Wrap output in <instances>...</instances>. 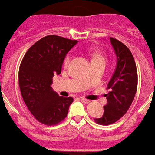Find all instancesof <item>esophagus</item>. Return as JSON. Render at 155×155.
Listing matches in <instances>:
<instances>
[{"label": "esophagus", "mask_w": 155, "mask_h": 155, "mask_svg": "<svg viewBox=\"0 0 155 155\" xmlns=\"http://www.w3.org/2000/svg\"><path fill=\"white\" fill-rule=\"evenodd\" d=\"M81 101L83 103H89V102H91V101L88 100V99H85V98H83V97H81Z\"/></svg>", "instance_id": "1"}]
</instances>
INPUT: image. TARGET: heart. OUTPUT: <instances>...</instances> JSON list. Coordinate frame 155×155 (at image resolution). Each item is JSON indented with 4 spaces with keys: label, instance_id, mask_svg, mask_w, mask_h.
<instances>
[{
    "label": "heart",
    "instance_id": "1",
    "mask_svg": "<svg viewBox=\"0 0 155 155\" xmlns=\"http://www.w3.org/2000/svg\"><path fill=\"white\" fill-rule=\"evenodd\" d=\"M93 61H103V62L106 63V59H105V57H104L103 55L97 53V54L94 55ZM69 62H70V57H66L64 59V65H67L69 64Z\"/></svg>",
    "mask_w": 155,
    "mask_h": 155
}]
</instances>
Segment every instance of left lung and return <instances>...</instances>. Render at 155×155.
I'll use <instances>...</instances> for the list:
<instances>
[{
    "label": "left lung",
    "mask_w": 155,
    "mask_h": 155,
    "mask_svg": "<svg viewBox=\"0 0 155 155\" xmlns=\"http://www.w3.org/2000/svg\"><path fill=\"white\" fill-rule=\"evenodd\" d=\"M111 44L117 55V67L112 77L108 82L106 94L107 103L104 106V113L101 117L95 119L101 125H110L118 121L125 115L138 87L137 67L131 51L119 40L110 38Z\"/></svg>",
    "instance_id": "1"
}]
</instances>
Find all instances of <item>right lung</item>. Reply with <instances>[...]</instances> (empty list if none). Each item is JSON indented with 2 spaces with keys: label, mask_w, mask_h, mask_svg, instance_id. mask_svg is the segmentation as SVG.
I'll return each instance as SVG.
<instances>
[{
  "label": "right lung",
  "mask_w": 155,
  "mask_h": 155,
  "mask_svg": "<svg viewBox=\"0 0 155 155\" xmlns=\"http://www.w3.org/2000/svg\"><path fill=\"white\" fill-rule=\"evenodd\" d=\"M77 43L48 35L33 44L21 60L18 73L21 96L33 117L44 125L62 122L74 101L70 96H59L51 85L54 74L61 73L66 54Z\"/></svg>",
  "instance_id": "add662e5"
}]
</instances>
